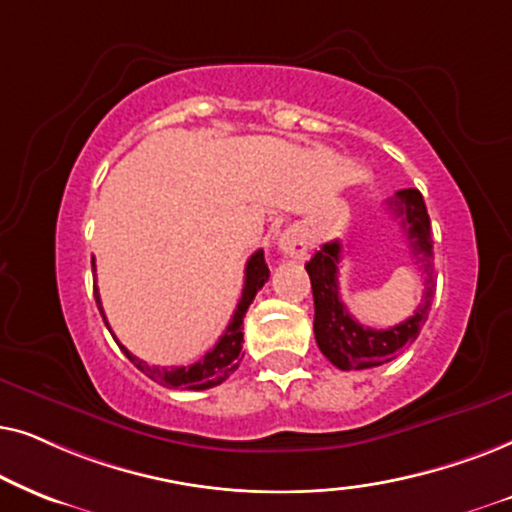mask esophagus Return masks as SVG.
Listing matches in <instances>:
<instances>
[{
	"instance_id": "esophagus-1",
	"label": "esophagus",
	"mask_w": 512,
	"mask_h": 512,
	"mask_svg": "<svg viewBox=\"0 0 512 512\" xmlns=\"http://www.w3.org/2000/svg\"><path fill=\"white\" fill-rule=\"evenodd\" d=\"M278 250L288 257H295V260H304L311 250L309 234L302 227H288L278 236Z\"/></svg>"
}]
</instances>
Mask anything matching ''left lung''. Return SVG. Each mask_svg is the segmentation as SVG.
Here are the masks:
<instances>
[{
	"label": "left lung",
	"instance_id": "obj_1",
	"mask_svg": "<svg viewBox=\"0 0 512 512\" xmlns=\"http://www.w3.org/2000/svg\"><path fill=\"white\" fill-rule=\"evenodd\" d=\"M388 208L395 217H400L412 255L417 260L421 276H424V295L419 309L403 323L374 330L360 325L346 311L339 299V262H342V243L330 241L306 262V271L311 278L313 290V335L323 356L339 370H367V367L384 365L398 358L424 327L431 302L435 295V267H433V234L431 220L424 196L417 189H400L393 199H388Z\"/></svg>",
	"mask_w": 512,
	"mask_h": 512
}]
</instances>
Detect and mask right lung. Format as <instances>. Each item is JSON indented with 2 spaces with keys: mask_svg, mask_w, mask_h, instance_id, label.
<instances>
[{
  "mask_svg": "<svg viewBox=\"0 0 512 512\" xmlns=\"http://www.w3.org/2000/svg\"><path fill=\"white\" fill-rule=\"evenodd\" d=\"M93 269H95V262H93ZM267 281H269V267H267V262H264V250H257L255 255L248 260V264H245L243 292H241V299H238V304H236L234 316H231L229 327L224 330L220 342H217L213 349H210L206 356L199 360V363L187 365V367L149 365V363H145V360H140L138 356H133L126 346H121L119 342L117 344L121 346V351L126 353L128 360H131V363L138 367L142 374H147L149 379L159 381L161 386L182 388V391H206V388H213L217 384H222L227 377H231V374L236 372L238 363H241V358H243L241 356L243 316H245V311H248V306L252 304V299H255V295L262 290V285ZM93 292H95V302H98V309L102 313V320H105V325L109 327L105 311H102V304H100L98 288H95V285H93Z\"/></svg>",
  "mask_w": 512,
  "mask_h": 512,
  "instance_id": "right-lung-1",
  "label": "right lung"
}]
</instances>
